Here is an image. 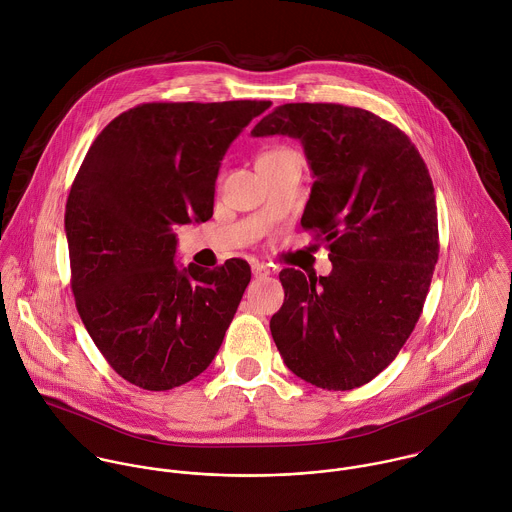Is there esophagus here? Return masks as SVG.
I'll return each mask as SVG.
<instances>
[{
    "mask_svg": "<svg viewBox=\"0 0 512 512\" xmlns=\"http://www.w3.org/2000/svg\"><path fill=\"white\" fill-rule=\"evenodd\" d=\"M251 271H253V277H267L269 273H271V269L267 267V265H263V263H253L251 265Z\"/></svg>",
    "mask_w": 512,
    "mask_h": 512,
    "instance_id": "1",
    "label": "esophagus"
}]
</instances>
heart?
<instances>
[{
	"mask_svg": "<svg viewBox=\"0 0 512 512\" xmlns=\"http://www.w3.org/2000/svg\"><path fill=\"white\" fill-rule=\"evenodd\" d=\"M269 153H273V151H269ZM265 155H267V153H265Z\"/></svg>",
	"mask_w": 512,
	"mask_h": 512,
	"instance_id": "heart-1",
	"label": "heart"
}]
</instances>
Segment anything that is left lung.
<instances>
[{"mask_svg": "<svg viewBox=\"0 0 512 512\" xmlns=\"http://www.w3.org/2000/svg\"><path fill=\"white\" fill-rule=\"evenodd\" d=\"M253 137L303 143L315 183L301 225L329 247L327 277L283 269L271 335L285 365L327 391L373 381L413 333L439 259L437 201L411 139L339 103H285Z\"/></svg>", "mask_w": 512, "mask_h": 512, "instance_id": "1", "label": "left lung"}]
</instances>
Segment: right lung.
<instances>
[{"instance_id":"right-lung-1","label":"right lung","mask_w":512,"mask_h":512,"mask_svg":"<svg viewBox=\"0 0 512 512\" xmlns=\"http://www.w3.org/2000/svg\"><path fill=\"white\" fill-rule=\"evenodd\" d=\"M271 101L141 103L91 143L65 205L77 313L111 369L169 391L201 375L251 281L243 259L175 265V225L213 215L231 141Z\"/></svg>"}]
</instances>
